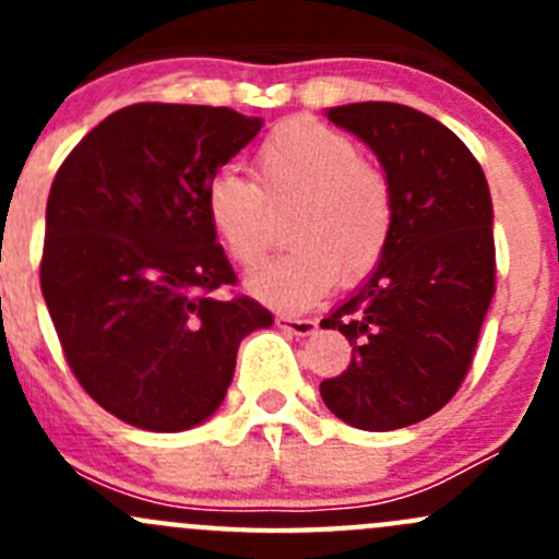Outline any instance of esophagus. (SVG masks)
Wrapping results in <instances>:
<instances>
[{
    "instance_id": "esophagus-1",
    "label": "esophagus",
    "mask_w": 559,
    "mask_h": 559,
    "mask_svg": "<svg viewBox=\"0 0 559 559\" xmlns=\"http://www.w3.org/2000/svg\"><path fill=\"white\" fill-rule=\"evenodd\" d=\"M275 324L281 326V330L292 332V335H311V332H316V321L313 319H292V316H278L275 319Z\"/></svg>"
}]
</instances>
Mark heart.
<instances>
[{
    "label": "heart",
    "mask_w": 559,
    "mask_h": 559,
    "mask_svg": "<svg viewBox=\"0 0 559 559\" xmlns=\"http://www.w3.org/2000/svg\"><path fill=\"white\" fill-rule=\"evenodd\" d=\"M253 173L257 183L218 170L205 183L202 211L224 253L251 270L270 243L266 207H292V251L248 278L257 300L278 311H306L335 281L354 286L379 267L394 233L392 183L362 159L352 138L295 118L262 140Z\"/></svg>",
    "instance_id": "heart-1"
}]
</instances>
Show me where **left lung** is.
Wrapping results in <instances>:
<instances>
[{
	"label": "left lung",
	"instance_id": "1",
	"mask_svg": "<svg viewBox=\"0 0 559 559\" xmlns=\"http://www.w3.org/2000/svg\"><path fill=\"white\" fill-rule=\"evenodd\" d=\"M326 118L379 156L394 233L373 275L321 319L348 337L352 365L319 392L346 425L397 430L441 411L471 368L495 295L492 197L467 145L414 107L354 103Z\"/></svg>",
	"mask_w": 559,
	"mask_h": 559
}]
</instances>
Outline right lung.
<instances>
[{"label": "right lung", "instance_id": "obj_1", "mask_svg": "<svg viewBox=\"0 0 559 559\" xmlns=\"http://www.w3.org/2000/svg\"><path fill=\"white\" fill-rule=\"evenodd\" d=\"M262 129L229 107L140 103L70 151L45 207L39 286L70 370L94 403L151 432L222 405L240 341L273 324L202 211L205 183Z\"/></svg>", "mask_w": 559, "mask_h": 559}]
</instances>
